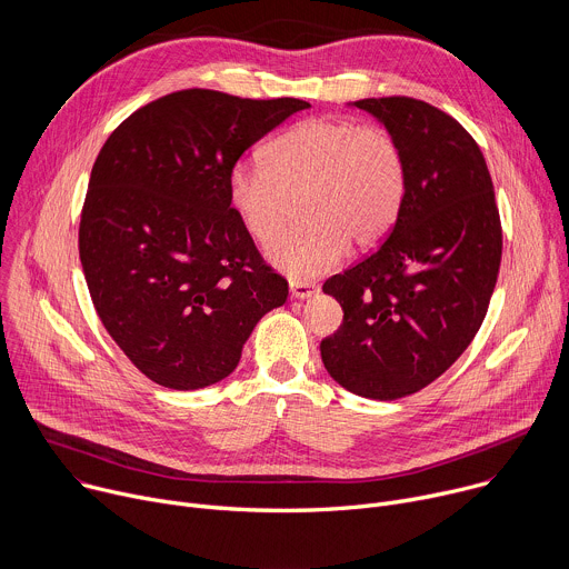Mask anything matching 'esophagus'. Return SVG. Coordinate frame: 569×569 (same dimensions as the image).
Masks as SVG:
<instances>
[{
    "instance_id": "34e87169",
    "label": "esophagus",
    "mask_w": 569,
    "mask_h": 569,
    "mask_svg": "<svg viewBox=\"0 0 569 569\" xmlns=\"http://www.w3.org/2000/svg\"><path fill=\"white\" fill-rule=\"evenodd\" d=\"M319 288L312 281H290V295L295 299H308L317 292Z\"/></svg>"
}]
</instances>
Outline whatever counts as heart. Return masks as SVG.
<instances>
[{"label": "heart", "mask_w": 569, "mask_h": 569, "mask_svg": "<svg viewBox=\"0 0 569 569\" xmlns=\"http://www.w3.org/2000/svg\"><path fill=\"white\" fill-rule=\"evenodd\" d=\"M261 164L229 171L227 200L259 242L272 240L301 200L306 220L266 252L292 279L331 270L351 240L358 248L373 246L396 222L405 198V161L393 137L347 119L299 121L263 148Z\"/></svg>", "instance_id": "obj_1"}]
</instances>
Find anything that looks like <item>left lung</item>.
I'll return each mask as SVG.
<instances>
[{
	"label": "left lung",
	"instance_id": "1",
	"mask_svg": "<svg viewBox=\"0 0 569 569\" xmlns=\"http://www.w3.org/2000/svg\"><path fill=\"white\" fill-rule=\"evenodd\" d=\"M349 106L398 143L405 198L382 246L323 283L345 321L319 351L351 393L396 400L437 380L477 336L500 272L502 224L486 159L461 123L408 97Z\"/></svg>",
	"mask_w": 569,
	"mask_h": 569
}]
</instances>
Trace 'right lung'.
<instances>
[{
	"label": "right lung",
	"instance_id": "obj_1",
	"mask_svg": "<svg viewBox=\"0 0 569 569\" xmlns=\"http://www.w3.org/2000/svg\"><path fill=\"white\" fill-rule=\"evenodd\" d=\"M310 103L213 90L161 97L101 148L78 250L110 338L152 382L227 378L288 281L268 268L227 200L238 157Z\"/></svg>",
	"mask_w": 569,
	"mask_h": 569
}]
</instances>
